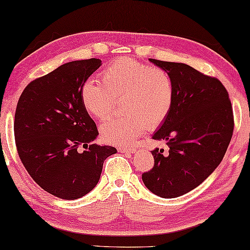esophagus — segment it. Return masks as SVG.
Returning a JSON list of instances; mask_svg holds the SVG:
<instances>
[{"label": "esophagus", "instance_id": "34e87169", "mask_svg": "<svg viewBox=\"0 0 250 250\" xmlns=\"http://www.w3.org/2000/svg\"><path fill=\"white\" fill-rule=\"evenodd\" d=\"M118 151L120 153H134V147H118Z\"/></svg>", "mask_w": 250, "mask_h": 250}]
</instances>
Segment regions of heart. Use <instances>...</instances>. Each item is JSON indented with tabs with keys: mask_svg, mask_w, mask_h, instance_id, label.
Here are the masks:
<instances>
[{
	"mask_svg": "<svg viewBox=\"0 0 250 250\" xmlns=\"http://www.w3.org/2000/svg\"><path fill=\"white\" fill-rule=\"evenodd\" d=\"M85 110L99 120L111 115L122 101L125 117L105 121L101 134L107 143L125 145L134 142L146 128L163 125L172 108V78L163 68L151 67L133 58L120 57L101 73V82L87 80L81 87Z\"/></svg>",
	"mask_w": 250,
	"mask_h": 250,
	"instance_id": "b5f03b06",
	"label": "heart"
}]
</instances>
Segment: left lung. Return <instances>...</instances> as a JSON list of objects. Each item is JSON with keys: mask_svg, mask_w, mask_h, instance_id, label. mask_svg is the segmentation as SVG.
<instances>
[{"mask_svg": "<svg viewBox=\"0 0 250 250\" xmlns=\"http://www.w3.org/2000/svg\"><path fill=\"white\" fill-rule=\"evenodd\" d=\"M172 78L174 95L168 118L154 133L169 151L151 150L155 164L142 174L151 193L174 198L202 184L221 163L234 130L231 101L217 78L187 63L149 58Z\"/></svg>", "mask_w": 250, "mask_h": 250, "instance_id": "obj_1", "label": "left lung"}]
</instances>
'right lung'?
<instances>
[{
	"label": "right lung",
	"instance_id": "right-lung-1",
	"mask_svg": "<svg viewBox=\"0 0 250 250\" xmlns=\"http://www.w3.org/2000/svg\"><path fill=\"white\" fill-rule=\"evenodd\" d=\"M101 65L99 58L63 63L31 81L18 100L14 134L19 158L34 182L62 199L90 193L105 159L117 153L112 146L92 144L99 131L81 102L83 83ZM80 146L86 150L78 151Z\"/></svg>",
	"mask_w": 250,
	"mask_h": 250
}]
</instances>
